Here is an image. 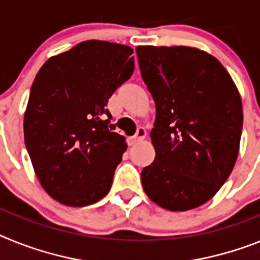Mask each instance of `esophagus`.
Listing matches in <instances>:
<instances>
[{
	"label": "esophagus",
	"instance_id": "esophagus-1",
	"mask_svg": "<svg viewBox=\"0 0 260 260\" xmlns=\"http://www.w3.org/2000/svg\"><path fill=\"white\" fill-rule=\"evenodd\" d=\"M146 137V131L144 129L143 127H140L139 129H137L136 135L133 137H131L129 139V145H136L137 143H140V141H143L144 139Z\"/></svg>",
	"mask_w": 260,
	"mask_h": 260
}]
</instances>
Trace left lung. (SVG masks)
Listing matches in <instances>:
<instances>
[{
  "label": "left lung",
  "mask_w": 260,
  "mask_h": 260,
  "mask_svg": "<svg viewBox=\"0 0 260 260\" xmlns=\"http://www.w3.org/2000/svg\"><path fill=\"white\" fill-rule=\"evenodd\" d=\"M155 103V158L141 171L144 191L169 211L216 195L238 157L243 114L233 80L217 58L191 47L136 48Z\"/></svg>",
  "instance_id": "8db88e82"
}]
</instances>
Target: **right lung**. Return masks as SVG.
I'll return each mask as SVG.
<instances>
[{"instance_id":"obj_1","label":"right lung","mask_w":260,"mask_h":260,"mask_svg":"<svg viewBox=\"0 0 260 260\" xmlns=\"http://www.w3.org/2000/svg\"><path fill=\"white\" fill-rule=\"evenodd\" d=\"M131 47L86 40L48 58L31 86L24 144L42 187L69 207L105 198L127 150L106 108L135 71Z\"/></svg>"}]
</instances>
